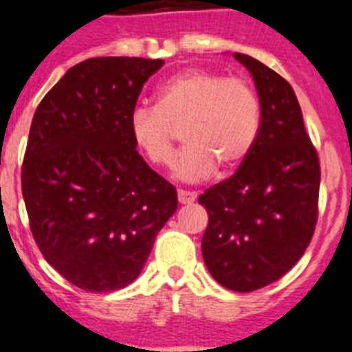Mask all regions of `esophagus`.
<instances>
[{
  "label": "esophagus",
  "mask_w": 352,
  "mask_h": 352,
  "mask_svg": "<svg viewBox=\"0 0 352 352\" xmlns=\"http://www.w3.org/2000/svg\"><path fill=\"white\" fill-rule=\"evenodd\" d=\"M196 199V192H191V191H184V189H179V201L182 205H188V204H192Z\"/></svg>",
  "instance_id": "esophagus-1"
}]
</instances>
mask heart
<instances>
[{
  "label": "heart",
  "mask_w": 352,
  "mask_h": 352,
  "mask_svg": "<svg viewBox=\"0 0 352 352\" xmlns=\"http://www.w3.org/2000/svg\"><path fill=\"white\" fill-rule=\"evenodd\" d=\"M261 103L243 75L189 68L157 87L156 105H138L129 116L133 144L156 166H170L177 129L186 142L175 163L179 179H208L215 168H239L258 140Z\"/></svg>",
  "instance_id": "obj_1"
}]
</instances>
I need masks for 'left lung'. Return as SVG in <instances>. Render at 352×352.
<instances>
[{"label": "left lung", "mask_w": 352, "mask_h": 352, "mask_svg": "<svg viewBox=\"0 0 352 352\" xmlns=\"http://www.w3.org/2000/svg\"><path fill=\"white\" fill-rule=\"evenodd\" d=\"M233 58L254 78L261 124L239 170L199 195L208 212L201 252L221 286L251 293L287 274L309 247L321 166L289 82L251 56Z\"/></svg>", "instance_id": "left-lung-1"}]
</instances>
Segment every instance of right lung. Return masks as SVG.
Masks as SVG:
<instances>
[{"mask_svg": "<svg viewBox=\"0 0 352 352\" xmlns=\"http://www.w3.org/2000/svg\"><path fill=\"white\" fill-rule=\"evenodd\" d=\"M163 59L91 58L40 101L22 161V196L43 258L91 293L140 275L177 191L138 154L129 116Z\"/></svg>", "mask_w": 352, "mask_h": 352, "instance_id": "right-lung-1", "label": "right lung"}]
</instances>
